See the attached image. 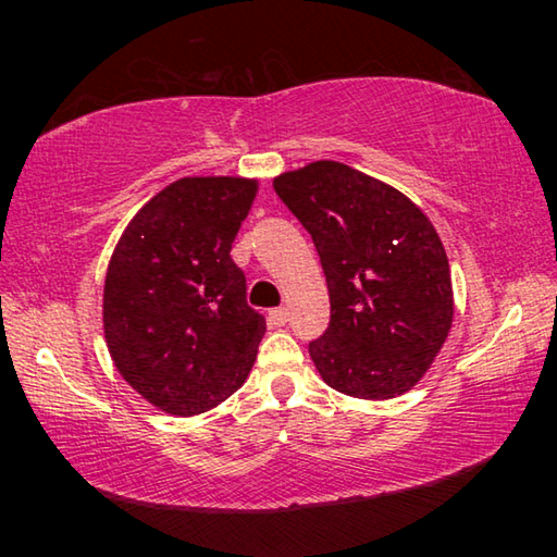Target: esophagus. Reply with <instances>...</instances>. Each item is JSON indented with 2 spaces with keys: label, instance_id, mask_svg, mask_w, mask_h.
Returning a JSON list of instances; mask_svg holds the SVG:
<instances>
[{
  "label": "esophagus",
  "instance_id": "1",
  "mask_svg": "<svg viewBox=\"0 0 557 557\" xmlns=\"http://www.w3.org/2000/svg\"><path fill=\"white\" fill-rule=\"evenodd\" d=\"M270 322L275 324V326H285L287 324V319H289V312H287V307H277V309H270Z\"/></svg>",
  "mask_w": 557,
  "mask_h": 557
}]
</instances>
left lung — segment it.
<instances>
[{
	"instance_id": "1",
	"label": "left lung",
	"mask_w": 557,
	"mask_h": 557,
	"mask_svg": "<svg viewBox=\"0 0 557 557\" xmlns=\"http://www.w3.org/2000/svg\"><path fill=\"white\" fill-rule=\"evenodd\" d=\"M272 186L312 235L326 277L332 319L309 344L319 375L363 400L408 393L455 317L435 225L398 188L329 159Z\"/></svg>"
}]
</instances>
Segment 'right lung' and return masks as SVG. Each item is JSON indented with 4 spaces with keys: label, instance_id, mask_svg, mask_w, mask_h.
<instances>
[{
    "label": "right lung",
    "instance_id": "obj_1",
    "mask_svg": "<svg viewBox=\"0 0 557 557\" xmlns=\"http://www.w3.org/2000/svg\"><path fill=\"white\" fill-rule=\"evenodd\" d=\"M256 194V178H178L137 211L112 252L106 342L122 379L159 410H211L256 363L265 317L248 307L231 258Z\"/></svg>",
    "mask_w": 557,
    "mask_h": 557
}]
</instances>
